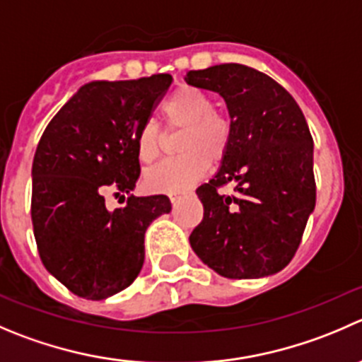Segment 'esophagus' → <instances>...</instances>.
Returning a JSON list of instances; mask_svg holds the SVG:
<instances>
[{
  "instance_id": "1",
  "label": "esophagus",
  "mask_w": 362,
  "mask_h": 362,
  "mask_svg": "<svg viewBox=\"0 0 362 362\" xmlns=\"http://www.w3.org/2000/svg\"><path fill=\"white\" fill-rule=\"evenodd\" d=\"M182 196H184V192H171V194H170V202L175 205V203H177L178 199L182 198Z\"/></svg>"
}]
</instances>
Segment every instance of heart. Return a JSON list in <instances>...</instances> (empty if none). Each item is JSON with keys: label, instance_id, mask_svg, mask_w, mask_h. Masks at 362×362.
I'll list each match as a JSON object with an SVG mask.
<instances>
[{"label": "heart", "instance_id": "obj_1", "mask_svg": "<svg viewBox=\"0 0 362 362\" xmlns=\"http://www.w3.org/2000/svg\"><path fill=\"white\" fill-rule=\"evenodd\" d=\"M216 104L199 88H177L160 106V115L170 129L184 127L178 150L182 156L156 164L145 173V185L152 191L178 192L191 187L209 171L210 160L219 163L231 145V122L214 110ZM163 150V132L153 120L145 122L138 132V156L152 163Z\"/></svg>", "mask_w": 362, "mask_h": 362}]
</instances>
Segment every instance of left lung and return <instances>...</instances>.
<instances>
[{
    "label": "left lung",
    "mask_w": 362,
    "mask_h": 362,
    "mask_svg": "<svg viewBox=\"0 0 362 362\" xmlns=\"http://www.w3.org/2000/svg\"><path fill=\"white\" fill-rule=\"evenodd\" d=\"M185 81L219 93L233 129L217 175L196 189L203 219L191 247L224 278L276 274L296 256L317 202L306 118L281 84L247 65L191 70ZM230 181L235 194L219 193Z\"/></svg>",
    "instance_id": "1"
}]
</instances>
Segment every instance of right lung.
Returning a JSON list of instances; mask_svg holds the SVG:
<instances>
[{
	"label": "right lung",
	"instance_id": "1",
	"mask_svg": "<svg viewBox=\"0 0 362 362\" xmlns=\"http://www.w3.org/2000/svg\"><path fill=\"white\" fill-rule=\"evenodd\" d=\"M170 74L93 81L54 115L33 157L31 223L45 269L77 297L103 300L138 278L145 231L171 210L164 194H125L139 177L138 132L171 84ZM125 198V196H122Z\"/></svg>",
	"mask_w": 362,
	"mask_h": 362
}]
</instances>
